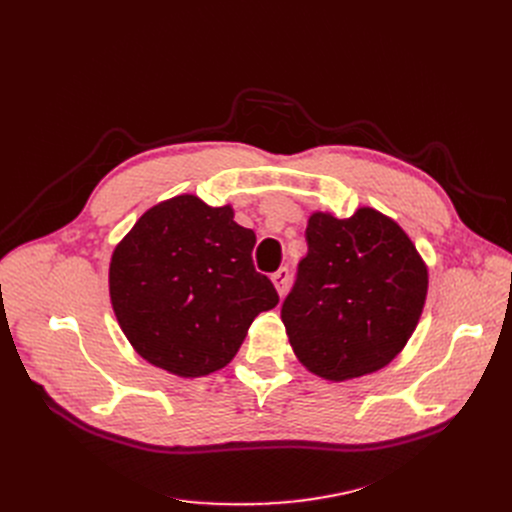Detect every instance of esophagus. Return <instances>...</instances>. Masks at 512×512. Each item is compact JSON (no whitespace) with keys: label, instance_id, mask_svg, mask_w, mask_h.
Masks as SVG:
<instances>
[{"label":"esophagus","instance_id":"34e87169","mask_svg":"<svg viewBox=\"0 0 512 512\" xmlns=\"http://www.w3.org/2000/svg\"><path fill=\"white\" fill-rule=\"evenodd\" d=\"M288 280H290L288 267H280L278 272H274V274H272V282H274V286H276V290H278L280 297H284V292H286V288H288Z\"/></svg>","mask_w":512,"mask_h":512}]
</instances>
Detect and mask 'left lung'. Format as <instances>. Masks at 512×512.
<instances>
[{
  "label": "left lung",
  "mask_w": 512,
  "mask_h": 512,
  "mask_svg": "<svg viewBox=\"0 0 512 512\" xmlns=\"http://www.w3.org/2000/svg\"><path fill=\"white\" fill-rule=\"evenodd\" d=\"M307 257L282 305L297 359L330 382L386 367L413 336L427 297V265L409 234L373 207L351 218L313 211Z\"/></svg>",
  "instance_id": "1"
}]
</instances>
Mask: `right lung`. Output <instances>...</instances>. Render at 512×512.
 Segmentation results:
<instances>
[{
	"label": "right lung",
	"instance_id": "1",
	"mask_svg": "<svg viewBox=\"0 0 512 512\" xmlns=\"http://www.w3.org/2000/svg\"><path fill=\"white\" fill-rule=\"evenodd\" d=\"M253 247L232 205L178 195L147 209L110 261L112 307L134 351L178 378L226 367L253 319L280 301L255 272Z\"/></svg>",
	"mask_w": 512,
	"mask_h": 512
}]
</instances>
